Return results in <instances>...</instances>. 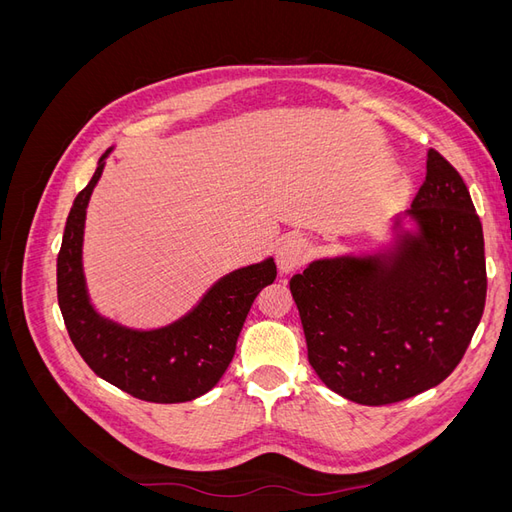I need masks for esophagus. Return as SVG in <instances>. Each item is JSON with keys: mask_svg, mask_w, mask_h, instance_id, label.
<instances>
[{"mask_svg": "<svg viewBox=\"0 0 512 512\" xmlns=\"http://www.w3.org/2000/svg\"><path fill=\"white\" fill-rule=\"evenodd\" d=\"M309 254H312V247L301 237H288L277 247V267L284 273L301 269Z\"/></svg>", "mask_w": 512, "mask_h": 512, "instance_id": "1", "label": "esophagus"}]
</instances>
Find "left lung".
Returning a JSON list of instances; mask_svg holds the SVG:
<instances>
[{
	"instance_id": "left-lung-1",
	"label": "left lung",
	"mask_w": 512,
	"mask_h": 512,
	"mask_svg": "<svg viewBox=\"0 0 512 512\" xmlns=\"http://www.w3.org/2000/svg\"><path fill=\"white\" fill-rule=\"evenodd\" d=\"M410 213L421 237L389 260H318L290 280L309 365L354 404H397L438 386L483 318V226L457 168L436 149Z\"/></svg>"
}]
</instances>
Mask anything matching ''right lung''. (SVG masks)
<instances>
[{"mask_svg": "<svg viewBox=\"0 0 512 512\" xmlns=\"http://www.w3.org/2000/svg\"><path fill=\"white\" fill-rule=\"evenodd\" d=\"M108 153V151H106ZM94 177L74 198L57 256V301L68 335L83 361L102 380L153 404H181L211 391L235 356L243 322L258 292L273 284V260L226 275L192 314L160 331H130L102 320L89 305L81 267L85 209Z\"/></svg>", "mask_w": 512, "mask_h": 512, "instance_id": "obj_1", "label": "right lung"}]
</instances>
